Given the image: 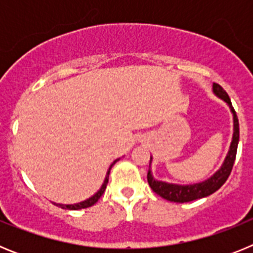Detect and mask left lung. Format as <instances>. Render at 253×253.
<instances>
[{"label":"left lung","instance_id":"8db88e82","mask_svg":"<svg viewBox=\"0 0 253 253\" xmlns=\"http://www.w3.org/2000/svg\"><path fill=\"white\" fill-rule=\"evenodd\" d=\"M213 92L218 97H220V99L227 102L228 106L231 107L232 114H233V138H232L231 147H229L227 157H225L222 167L211 177L203 181V182L193 185H176L167 184V182H163V181H157L156 178H153L151 169H149L148 173H147V180H148L149 186H151V189L157 195H160L163 199H166L169 202L189 203L193 202V200H196V199H202L205 198V196L211 195L213 193H215L216 190H219L223 186V184H224L227 178L229 177V175H231L232 169H233L234 165V160H236L238 140H240V123H238L236 111H234L233 106H232L231 99H229L228 93L223 90V87L218 84H214ZM151 161H149V167H151Z\"/></svg>","mask_w":253,"mask_h":253}]
</instances>
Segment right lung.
Here are the masks:
<instances>
[{"mask_svg":"<svg viewBox=\"0 0 253 253\" xmlns=\"http://www.w3.org/2000/svg\"><path fill=\"white\" fill-rule=\"evenodd\" d=\"M118 161V160H116ZM116 161H114V163L116 162ZM113 163V165H114ZM113 165L110 166V169H109V171H107L106 173V177H105V181L104 184H102V186L100 187V190L97 191V193L95 194L93 196H91L90 199H87V200H84V202H81L78 203V204H72V205H63V204H57L58 207H60L62 209H68V210H78V209H84V208H88V207H92L95 203H97V200H99L100 198H101V195L104 194L105 189H106V185H107V181H109V173H110V169L111 167H113Z\"/></svg>","mask_w":253,"mask_h":253,"instance_id":"1","label":"right lung"}]
</instances>
